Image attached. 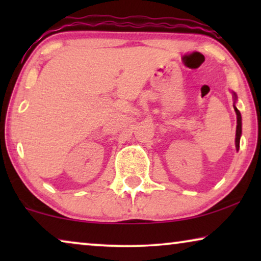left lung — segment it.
Listing matches in <instances>:
<instances>
[{
    "label": "left lung",
    "instance_id": "obj_1",
    "mask_svg": "<svg viewBox=\"0 0 261 261\" xmlns=\"http://www.w3.org/2000/svg\"><path fill=\"white\" fill-rule=\"evenodd\" d=\"M234 99L235 101H237V94H235L234 92ZM234 110H235V113H237V134H235V146H237V149L239 151V147H240V137H241V114H240V112H239L238 110V108L237 107L234 106Z\"/></svg>",
    "mask_w": 261,
    "mask_h": 261
}]
</instances>
